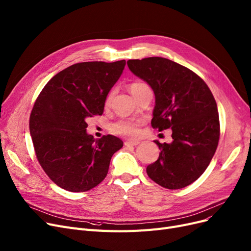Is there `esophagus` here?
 <instances>
[{"label": "esophagus", "mask_w": 251, "mask_h": 251, "mask_svg": "<svg viewBox=\"0 0 251 251\" xmlns=\"http://www.w3.org/2000/svg\"><path fill=\"white\" fill-rule=\"evenodd\" d=\"M139 145V141L138 140H131V139H128L125 141V146H137Z\"/></svg>", "instance_id": "esophagus-1"}]
</instances>
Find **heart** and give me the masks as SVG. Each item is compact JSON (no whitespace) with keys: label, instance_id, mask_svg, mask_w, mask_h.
<instances>
[{"label":"heart","instance_id":"heart-1","mask_svg":"<svg viewBox=\"0 0 251 251\" xmlns=\"http://www.w3.org/2000/svg\"><path fill=\"white\" fill-rule=\"evenodd\" d=\"M147 88H150V87L146 83L135 82V83H132L131 85H130V92L132 93L133 96H136L139 92H141ZM112 96H113V92H111L107 95L106 100H105V105H108L111 103ZM140 125H141V121H139V120L122 119L111 125V131L118 135L134 137L139 132Z\"/></svg>","mask_w":251,"mask_h":251}]
</instances>
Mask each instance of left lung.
<instances>
[{
	"label": "left lung",
	"mask_w": 251,
	"mask_h": 251,
	"mask_svg": "<svg viewBox=\"0 0 251 251\" xmlns=\"http://www.w3.org/2000/svg\"><path fill=\"white\" fill-rule=\"evenodd\" d=\"M128 68L155 93L151 127L172 130V143L147 167L149 177L169 190L197 180L208 167L220 139V118L208 86L188 68L163 57L130 59Z\"/></svg>",
	"instance_id": "1"
}]
</instances>
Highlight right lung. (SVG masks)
Listing matches in <instances>:
<instances>
[{
	"mask_svg": "<svg viewBox=\"0 0 251 251\" xmlns=\"http://www.w3.org/2000/svg\"><path fill=\"white\" fill-rule=\"evenodd\" d=\"M126 61H87L56 74L39 94L29 117L37 159L49 178L70 192H86L106 176L112 156L123 147L113 135L87 133L86 120L102 115L106 96Z\"/></svg>",
	"mask_w": 251,
	"mask_h": 251,
	"instance_id": "1",
	"label": "right lung"
}]
</instances>
